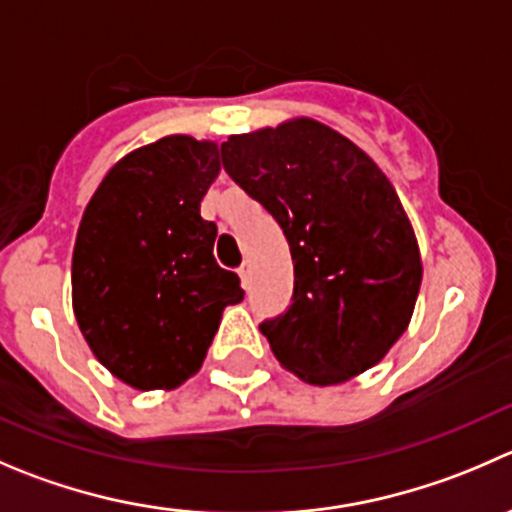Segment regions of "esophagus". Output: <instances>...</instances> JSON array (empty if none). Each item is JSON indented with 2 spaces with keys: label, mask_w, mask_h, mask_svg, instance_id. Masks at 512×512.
Listing matches in <instances>:
<instances>
[{
  "label": "esophagus",
  "mask_w": 512,
  "mask_h": 512,
  "mask_svg": "<svg viewBox=\"0 0 512 512\" xmlns=\"http://www.w3.org/2000/svg\"><path fill=\"white\" fill-rule=\"evenodd\" d=\"M240 280H242V285H250V277H252V265H250V260H245L240 265Z\"/></svg>",
  "instance_id": "obj_1"
}]
</instances>
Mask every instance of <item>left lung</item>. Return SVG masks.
Segmentation results:
<instances>
[{"mask_svg": "<svg viewBox=\"0 0 512 512\" xmlns=\"http://www.w3.org/2000/svg\"><path fill=\"white\" fill-rule=\"evenodd\" d=\"M222 165L290 245L292 305L260 325L280 365L320 388L377 365L408 330L423 280L388 177L355 142L307 117L232 135Z\"/></svg>", "mask_w": 512, "mask_h": 512, "instance_id": "8db88e82", "label": "left lung"}]
</instances>
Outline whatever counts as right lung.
<instances>
[{
	"label": "right lung",
	"instance_id": "add662e5",
	"mask_svg": "<svg viewBox=\"0 0 512 512\" xmlns=\"http://www.w3.org/2000/svg\"><path fill=\"white\" fill-rule=\"evenodd\" d=\"M220 175L215 142L170 135L124 155L84 210L72 307L89 350L137 390H172L202 367L222 310L245 297L217 265L200 202Z\"/></svg>",
	"mask_w": 512,
	"mask_h": 512
}]
</instances>
